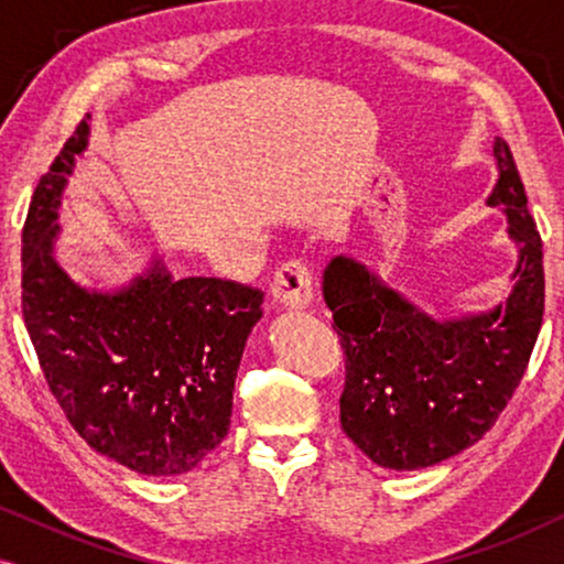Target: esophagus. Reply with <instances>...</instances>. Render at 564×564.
<instances>
[{"label": "esophagus", "instance_id": "obj_1", "mask_svg": "<svg viewBox=\"0 0 564 564\" xmlns=\"http://www.w3.org/2000/svg\"><path fill=\"white\" fill-rule=\"evenodd\" d=\"M272 295L288 311H303L313 303V274L305 261L290 259L274 272Z\"/></svg>", "mask_w": 564, "mask_h": 564}]
</instances>
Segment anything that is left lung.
Wrapping results in <instances>:
<instances>
[{
  "instance_id": "1",
  "label": "left lung",
  "mask_w": 564,
  "mask_h": 564,
  "mask_svg": "<svg viewBox=\"0 0 564 564\" xmlns=\"http://www.w3.org/2000/svg\"><path fill=\"white\" fill-rule=\"evenodd\" d=\"M503 207L519 249L513 288L496 307L436 321L351 257L323 269V300L346 354L344 434L375 465L421 469L480 442L513 398L544 315L542 238L503 138L492 141Z\"/></svg>"
}]
</instances>
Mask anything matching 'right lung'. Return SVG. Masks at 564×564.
<instances>
[{
  "label": "right lung",
  "instance_id": "1",
  "mask_svg": "<svg viewBox=\"0 0 564 564\" xmlns=\"http://www.w3.org/2000/svg\"><path fill=\"white\" fill-rule=\"evenodd\" d=\"M87 120L30 203L22 318L51 392L91 449L141 475H182L228 434L264 292L218 276L174 280L161 259L120 290L76 284L56 259V220L66 176L87 149Z\"/></svg>",
  "mask_w": 564,
  "mask_h": 564
}]
</instances>
